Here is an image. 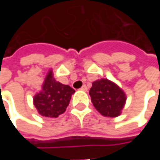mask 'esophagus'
Masks as SVG:
<instances>
[{
	"label": "esophagus",
	"instance_id": "34e87169",
	"mask_svg": "<svg viewBox=\"0 0 160 160\" xmlns=\"http://www.w3.org/2000/svg\"><path fill=\"white\" fill-rule=\"evenodd\" d=\"M80 90H81V91H85V92H86V91H87V86H86V85H83L82 87H80Z\"/></svg>",
	"mask_w": 160,
	"mask_h": 160
}]
</instances>
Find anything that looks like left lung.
I'll return each instance as SVG.
<instances>
[{"label":"left lung","mask_w":160,"mask_h":160,"mask_svg":"<svg viewBox=\"0 0 160 160\" xmlns=\"http://www.w3.org/2000/svg\"><path fill=\"white\" fill-rule=\"evenodd\" d=\"M89 94L96 110L108 118L119 116L126 101L122 90L107 79L94 81Z\"/></svg>","instance_id":"left-lung-1"}]
</instances>
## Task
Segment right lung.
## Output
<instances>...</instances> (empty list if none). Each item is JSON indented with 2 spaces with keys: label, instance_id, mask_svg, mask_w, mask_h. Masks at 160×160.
<instances>
[{
  "label": "right lung",
  "instance_id": "add662e5",
  "mask_svg": "<svg viewBox=\"0 0 160 160\" xmlns=\"http://www.w3.org/2000/svg\"><path fill=\"white\" fill-rule=\"evenodd\" d=\"M74 92L69 86L57 82L53 78L52 71H49L42 85V91L35 95L33 103L40 115L57 118L65 112Z\"/></svg>",
  "mask_w": 160,
  "mask_h": 160
}]
</instances>
